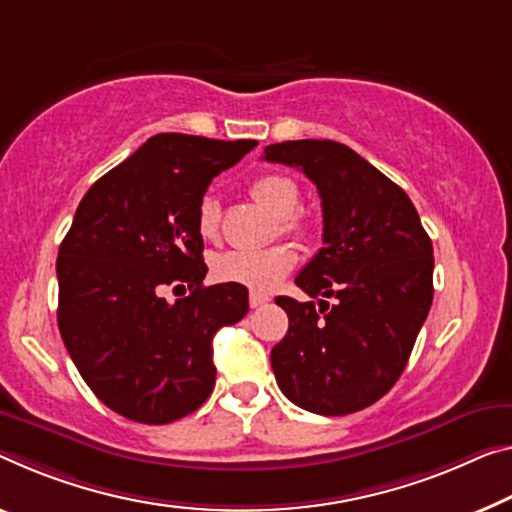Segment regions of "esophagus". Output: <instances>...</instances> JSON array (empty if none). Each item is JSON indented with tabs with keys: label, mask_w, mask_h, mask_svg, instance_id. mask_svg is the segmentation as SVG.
Wrapping results in <instances>:
<instances>
[{
	"label": "esophagus",
	"mask_w": 512,
	"mask_h": 512,
	"mask_svg": "<svg viewBox=\"0 0 512 512\" xmlns=\"http://www.w3.org/2000/svg\"><path fill=\"white\" fill-rule=\"evenodd\" d=\"M270 302V295H265V293H251L249 295V304H251V309H258V306H263V304H267Z\"/></svg>",
	"instance_id": "obj_1"
}]
</instances>
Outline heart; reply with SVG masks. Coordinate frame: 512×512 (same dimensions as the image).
I'll list each match as a JSON object with an SVG mask.
<instances>
[{
  "label": "heart",
  "mask_w": 512,
  "mask_h": 512,
  "mask_svg": "<svg viewBox=\"0 0 512 512\" xmlns=\"http://www.w3.org/2000/svg\"><path fill=\"white\" fill-rule=\"evenodd\" d=\"M251 194L258 203L281 217V231L309 238L311 224L297 215L300 206V185L286 174H263L251 183ZM219 201L206 194L196 208V231L203 240H215L219 235ZM297 263L295 249L281 242L265 249H229L212 258V272L217 279L242 283L251 290H270L293 270Z\"/></svg>",
  "instance_id": "1"
}]
</instances>
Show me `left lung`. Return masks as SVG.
Wrapping results in <instances>:
<instances>
[{
    "instance_id": "8db88e82",
    "label": "left lung",
    "mask_w": 512,
    "mask_h": 512,
    "mask_svg": "<svg viewBox=\"0 0 512 512\" xmlns=\"http://www.w3.org/2000/svg\"><path fill=\"white\" fill-rule=\"evenodd\" d=\"M267 162L297 167L318 187L322 247L297 274L309 297H277L288 334L272 371L290 403L322 416L364 410L412 355L432 304V242L400 187L352 148L329 139L283 141Z\"/></svg>"
}]
</instances>
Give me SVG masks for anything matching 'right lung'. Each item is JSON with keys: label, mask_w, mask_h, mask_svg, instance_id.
I'll return each instance as SVG.
<instances>
[{"label": "right lung", "mask_w": 512, "mask_h": 512, "mask_svg": "<svg viewBox=\"0 0 512 512\" xmlns=\"http://www.w3.org/2000/svg\"><path fill=\"white\" fill-rule=\"evenodd\" d=\"M254 139L162 132L91 185L59 247V332L91 391L125 419L162 426L215 387L212 336L249 311L240 283L203 286L196 208ZM191 288L169 305L161 290Z\"/></svg>", "instance_id": "right-lung-1"}]
</instances>
